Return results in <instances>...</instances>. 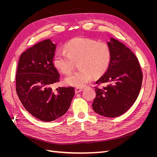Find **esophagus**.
<instances>
[{
  "instance_id": "1",
  "label": "esophagus",
  "mask_w": 157,
  "mask_h": 157,
  "mask_svg": "<svg viewBox=\"0 0 157 157\" xmlns=\"http://www.w3.org/2000/svg\"><path fill=\"white\" fill-rule=\"evenodd\" d=\"M83 89H84L83 88H78V87H77V88H75V91L76 93H79L80 92H82V90H83Z\"/></svg>"
}]
</instances>
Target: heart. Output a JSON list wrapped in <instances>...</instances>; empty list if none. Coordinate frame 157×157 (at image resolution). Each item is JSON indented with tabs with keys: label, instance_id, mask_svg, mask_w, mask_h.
Returning <instances> with one entry per match:
<instances>
[{
	"label": "heart",
	"instance_id": "1",
	"mask_svg": "<svg viewBox=\"0 0 157 157\" xmlns=\"http://www.w3.org/2000/svg\"><path fill=\"white\" fill-rule=\"evenodd\" d=\"M65 52H57L54 63L60 72L70 74L75 63L80 69L65 78L67 84L83 87L92 80L93 75L99 77L106 72L111 60V50L105 42L83 37H76L65 46Z\"/></svg>",
	"mask_w": 157,
	"mask_h": 157
}]
</instances>
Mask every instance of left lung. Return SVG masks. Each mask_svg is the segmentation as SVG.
Instances as JSON below:
<instances>
[{
	"label": "left lung",
	"instance_id": "1",
	"mask_svg": "<svg viewBox=\"0 0 157 157\" xmlns=\"http://www.w3.org/2000/svg\"><path fill=\"white\" fill-rule=\"evenodd\" d=\"M111 60L102 77L96 81L105 86L95 87L96 96L92 108L106 117H117L129 109L139 96L143 73L135 54L122 42L113 38L108 42Z\"/></svg>",
	"mask_w": 157,
	"mask_h": 157
}]
</instances>
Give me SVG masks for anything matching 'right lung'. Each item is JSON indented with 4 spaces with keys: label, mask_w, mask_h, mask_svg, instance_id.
Returning <instances> with one entry per match:
<instances>
[{
    "label": "right lung",
    "mask_w": 157,
    "mask_h": 157,
    "mask_svg": "<svg viewBox=\"0 0 157 157\" xmlns=\"http://www.w3.org/2000/svg\"><path fill=\"white\" fill-rule=\"evenodd\" d=\"M56 45L46 39L21 54L16 76L17 96L26 110L38 119L54 121L65 115L74 96L73 87H59V74L53 63Z\"/></svg>",
    "instance_id": "obj_1"
}]
</instances>
